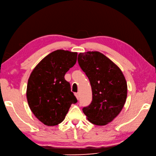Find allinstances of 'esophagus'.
<instances>
[{
    "instance_id": "esophagus-1",
    "label": "esophagus",
    "mask_w": 156,
    "mask_h": 156,
    "mask_svg": "<svg viewBox=\"0 0 156 156\" xmlns=\"http://www.w3.org/2000/svg\"><path fill=\"white\" fill-rule=\"evenodd\" d=\"M75 96L76 97V98H77V100H79V93H75Z\"/></svg>"
}]
</instances>
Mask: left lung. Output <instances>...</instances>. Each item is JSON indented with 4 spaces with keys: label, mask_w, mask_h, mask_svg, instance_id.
<instances>
[{
    "label": "left lung",
    "mask_w": 156,
    "mask_h": 156,
    "mask_svg": "<svg viewBox=\"0 0 156 156\" xmlns=\"http://www.w3.org/2000/svg\"><path fill=\"white\" fill-rule=\"evenodd\" d=\"M78 63L89 78L93 100L83 111L90 123L105 126L119 115L127 97V83L119 67L99 51L78 55Z\"/></svg>",
    "instance_id": "left-lung-1"
}]
</instances>
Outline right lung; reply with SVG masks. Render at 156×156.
<instances>
[{"label":"right lung","mask_w":156,"mask_h":156,"mask_svg":"<svg viewBox=\"0 0 156 156\" xmlns=\"http://www.w3.org/2000/svg\"><path fill=\"white\" fill-rule=\"evenodd\" d=\"M77 52L58 49L45 57L30 74L26 89L29 107L46 126L62 122L77 102L64 76L77 62Z\"/></svg>","instance_id":"add662e5"}]
</instances>
